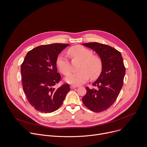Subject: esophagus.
Returning a JSON list of instances; mask_svg holds the SVG:
<instances>
[{"label": "esophagus", "mask_w": 147, "mask_h": 147, "mask_svg": "<svg viewBox=\"0 0 147 147\" xmlns=\"http://www.w3.org/2000/svg\"><path fill=\"white\" fill-rule=\"evenodd\" d=\"M77 87V86H74V85H71L70 86V88L71 89H74V88H76Z\"/></svg>", "instance_id": "34e87169"}]
</instances>
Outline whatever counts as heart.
Returning a JSON list of instances; mask_svg holds the SVG:
<instances>
[{"instance_id": "b5f03b06", "label": "heart", "mask_w": 147, "mask_h": 147, "mask_svg": "<svg viewBox=\"0 0 147 147\" xmlns=\"http://www.w3.org/2000/svg\"><path fill=\"white\" fill-rule=\"evenodd\" d=\"M67 53L73 59L81 60L77 72L70 73L65 80L74 85H81L87 81L90 76L91 79L97 78L101 73L102 63L97 56L93 55L92 52L81 45L73 47L68 49ZM56 65L59 71L64 75H67L70 70V62L64 55H59L56 60Z\"/></svg>"}]
</instances>
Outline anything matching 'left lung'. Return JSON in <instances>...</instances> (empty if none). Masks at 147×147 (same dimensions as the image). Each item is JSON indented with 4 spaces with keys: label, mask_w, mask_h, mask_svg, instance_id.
<instances>
[{
    "label": "left lung",
    "mask_w": 147,
    "mask_h": 147,
    "mask_svg": "<svg viewBox=\"0 0 147 147\" xmlns=\"http://www.w3.org/2000/svg\"><path fill=\"white\" fill-rule=\"evenodd\" d=\"M98 53L102 63V71L92 83L96 88L86 87L87 93L82 100L91 111L100 112L109 108L117 99L123 87L125 69L120 52L98 42L82 44Z\"/></svg>",
    "instance_id": "1"
}]
</instances>
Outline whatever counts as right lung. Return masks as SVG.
<instances>
[{
  "mask_svg": "<svg viewBox=\"0 0 147 147\" xmlns=\"http://www.w3.org/2000/svg\"><path fill=\"white\" fill-rule=\"evenodd\" d=\"M69 44L37 47L26 55L21 66L23 90L29 103L38 111L51 113L61 105L70 90L68 84L55 90L61 76L56 65L59 54Z\"/></svg>",
  "mask_w": 147,
  "mask_h": 147,
  "instance_id": "right-lung-1",
  "label": "right lung"
}]
</instances>
